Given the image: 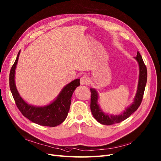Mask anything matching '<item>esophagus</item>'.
Here are the masks:
<instances>
[{
	"mask_svg": "<svg viewBox=\"0 0 161 161\" xmlns=\"http://www.w3.org/2000/svg\"><path fill=\"white\" fill-rule=\"evenodd\" d=\"M90 82V80L89 79L88 77L85 76H83L81 77L80 78V83L81 85H87L89 84Z\"/></svg>",
	"mask_w": 161,
	"mask_h": 161,
	"instance_id": "1",
	"label": "esophagus"
}]
</instances>
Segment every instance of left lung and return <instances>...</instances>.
I'll use <instances>...</instances> for the list:
<instances>
[{"label":"left lung","instance_id":"8db88e82","mask_svg":"<svg viewBox=\"0 0 161 161\" xmlns=\"http://www.w3.org/2000/svg\"><path fill=\"white\" fill-rule=\"evenodd\" d=\"M135 59L138 63L140 74H139V80L138 84V89L135 96L134 102L131 106L126 109V110L120 115L119 116H109L103 113L98 105V94L96 90L91 89V110L94 119L99 123L103 125H112L116 123H119L125 120L128 117L130 116L140 106L144 96V92L147 82V68L144 63L140 53L138 51Z\"/></svg>","mask_w":161,"mask_h":161}]
</instances>
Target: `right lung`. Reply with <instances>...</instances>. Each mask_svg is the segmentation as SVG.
I'll use <instances>...</instances> for the list:
<instances>
[{
	"label": "right lung",
	"instance_id": "right-lung-1",
	"mask_svg": "<svg viewBox=\"0 0 161 161\" xmlns=\"http://www.w3.org/2000/svg\"><path fill=\"white\" fill-rule=\"evenodd\" d=\"M20 51L9 72V88L19 110L30 121L42 126L55 127L66 119L69 111L74 91L80 85V79L75 80L63 88L56 100L45 107L27 104L20 97L15 84V70Z\"/></svg>",
	"mask_w": 161,
	"mask_h": 161
}]
</instances>
